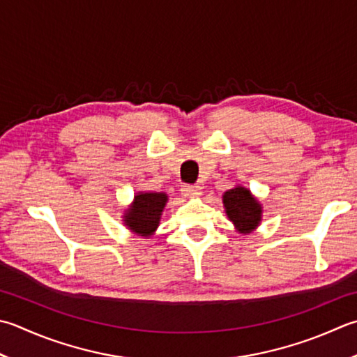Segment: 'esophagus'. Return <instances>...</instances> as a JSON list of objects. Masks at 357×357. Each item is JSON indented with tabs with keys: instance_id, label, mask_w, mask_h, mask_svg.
Segmentation results:
<instances>
[{
	"instance_id": "1",
	"label": "esophagus",
	"mask_w": 357,
	"mask_h": 357,
	"mask_svg": "<svg viewBox=\"0 0 357 357\" xmlns=\"http://www.w3.org/2000/svg\"><path fill=\"white\" fill-rule=\"evenodd\" d=\"M181 192H183L185 197H199L201 195V185L198 184H185L183 185V188H181Z\"/></svg>"
}]
</instances>
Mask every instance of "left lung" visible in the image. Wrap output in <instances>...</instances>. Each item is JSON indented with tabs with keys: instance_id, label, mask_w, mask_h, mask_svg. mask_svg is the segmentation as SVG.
<instances>
[{
	"instance_id": "8db88e82",
	"label": "left lung",
	"mask_w": 357,
	"mask_h": 357,
	"mask_svg": "<svg viewBox=\"0 0 357 357\" xmlns=\"http://www.w3.org/2000/svg\"><path fill=\"white\" fill-rule=\"evenodd\" d=\"M229 220L241 234L255 229L261 218V206L244 187H235L222 197Z\"/></svg>"
}]
</instances>
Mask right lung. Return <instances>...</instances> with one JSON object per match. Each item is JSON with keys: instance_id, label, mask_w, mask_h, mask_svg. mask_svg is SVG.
Returning a JSON list of instances; mask_svg holds the SVG:
<instances>
[{"instance_id": "right-lung-1", "label": "right lung", "mask_w": 357, "mask_h": 357, "mask_svg": "<svg viewBox=\"0 0 357 357\" xmlns=\"http://www.w3.org/2000/svg\"><path fill=\"white\" fill-rule=\"evenodd\" d=\"M165 202V193H139L135 197L130 211L125 213V222L132 232L149 236L159 225Z\"/></svg>"}]
</instances>
